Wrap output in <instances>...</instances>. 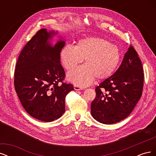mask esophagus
Here are the masks:
<instances>
[{"label":"esophagus","mask_w":156,"mask_h":156,"mask_svg":"<svg viewBox=\"0 0 156 156\" xmlns=\"http://www.w3.org/2000/svg\"><path fill=\"white\" fill-rule=\"evenodd\" d=\"M73 87H74V89L75 90H81L83 89L82 87H79V86H78V85H74Z\"/></svg>","instance_id":"34e87169"}]
</instances>
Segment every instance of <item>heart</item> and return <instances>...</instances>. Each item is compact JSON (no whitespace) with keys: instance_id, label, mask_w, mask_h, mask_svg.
Returning <instances> with one entry per match:
<instances>
[{"instance_id":"b5f03b06","label":"heart","mask_w":156,"mask_h":156,"mask_svg":"<svg viewBox=\"0 0 156 156\" xmlns=\"http://www.w3.org/2000/svg\"><path fill=\"white\" fill-rule=\"evenodd\" d=\"M122 54L119 48L99 37H87L78 41L75 47L67 45L60 52V59L64 68L72 71L82 62L84 66L68 75L70 81L85 87L94 78L105 79L114 73L119 66Z\"/></svg>"}]
</instances>
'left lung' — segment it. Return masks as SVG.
Masks as SVG:
<instances>
[{
    "mask_svg": "<svg viewBox=\"0 0 156 156\" xmlns=\"http://www.w3.org/2000/svg\"><path fill=\"white\" fill-rule=\"evenodd\" d=\"M143 83L142 62L131 45L116 72L96 87V96L91 103L94 119L105 124L126 119L142 96Z\"/></svg>",
    "mask_w": 156,
    "mask_h": 156,
    "instance_id": "left-lung-1",
    "label": "left lung"
}]
</instances>
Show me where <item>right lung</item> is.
Listing matches in <instances>:
<instances>
[{"mask_svg":"<svg viewBox=\"0 0 156 156\" xmlns=\"http://www.w3.org/2000/svg\"><path fill=\"white\" fill-rule=\"evenodd\" d=\"M55 32L37 31L27 42L17 61L14 87L25 111L41 121L52 122L65 112V98L73 85L64 83L60 52L65 45L60 41L54 47L48 41Z\"/></svg>","mask_w":156,"mask_h":156,"instance_id":"obj_1","label":"right lung"}]
</instances>
